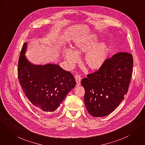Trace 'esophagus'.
<instances>
[{
  "instance_id": "esophagus-1",
  "label": "esophagus",
  "mask_w": 145,
  "mask_h": 145,
  "mask_svg": "<svg viewBox=\"0 0 145 145\" xmlns=\"http://www.w3.org/2000/svg\"><path fill=\"white\" fill-rule=\"evenodd\" d=\"M74 78L76 79V81L77 82V86H78L80 84V81H81V77L80 76V75H79L78 74H76L75 76H74Z\"/></svg>"
}]
</instances>
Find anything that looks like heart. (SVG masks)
<instances>
[{"instance_id": "heart-1", "label": "heart", "mask_w": 145, "mask_h": 145, "mask_svg": "<svg viewBox=\"0 0 145 145\" xmlns=\"http://www.w3.org/2000/svg\"><path fill=\"white\" fill-rule=\"evenodd\" d=\"M95 35L81 38L75 42L74 49H67L65 52V57L68 65L73 66L79 59L78 53L88 51L86 56V61L90 68L97 69L104 63L106 55V46L104 43H100L94 46L97 42Z\"/></svg>"}]
</instances>
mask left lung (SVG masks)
<instances>
[{
    "label": "left lung",
    "instance_id": "obj_1",
    "mask_svg": "<svg viewBox=\"0 0 145 145\" xmlns=\"http://www.w3.org/2000/svg\"><path fill=\"white\" fill-rule=\"evenodd\" d=\"M133 66L132 55L119 52L106 59L98 71L81 80L89 114L103 117L118 106L127 93Z\"/></svg>",
    "mask_w": 145,
    "mask_h": 145
}]
</instances>
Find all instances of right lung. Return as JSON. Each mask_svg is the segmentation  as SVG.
<instances>
[{"label":"right lung","mask_w":145,"mask_h":145,"mask_svg":"<svg viewBox=\"0 0 145 145\" xmlns=\"http://www.w3.org/2000/svg\"><path fill=\"white\" fill-rule=\"evenodd\" d=\"M25 43L19 57L18 75L22 91L33 106L43 112L57 109L76 82L73 74L58 65H34L26 58Z\"/></svg>","instance_id":"right-lung-1"}]
</instances>
